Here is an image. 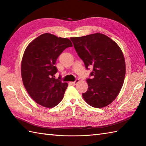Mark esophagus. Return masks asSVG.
Returning a JSON list of instances; mask_svg holds the SVG:
<instances>
[{"label":"esophagus","instance_id":"obj_1","mask_svg":"<svg viewBox=\"0 0 146 146\" xmlns=\"http://www.w3.org/2000/svg\"><path fill=\"white\" fill-rule=\"evenodd\" d=\"M79 82V79H76L75 82H71V83L72 85H76V83H78Z\"/></svg>","mask_w":146,"mask_h":146}]
</instances>
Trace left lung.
Instances as JSON below:
<instances>
[{"mask_svg":"<svg viewBox=\"0 0 146 146\" xmlns=\"http://www.w3.org/2000/svg\"><path fill=\"white\" fill-rule=\"evenodd\" d=\"M85 68H93L86 79L88 90L82 96L90 106H107L119 95L124 82L125 63L122 51L112 39L101 33L71 38Z\"/></svg>","mask_w":146,"mask_h":146,"instance_id":"8db88e82","label":"left lung"}]
</instances>
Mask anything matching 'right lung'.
Segmentation results:
<instances>
[{"label":"right lung","instance_id":"obj_1","mask_svg":"<svg viewBox=\"0 0 146 146\" xmlns=\"http://www.w3.org/2000/svg\"><path fill=\"white\" fill-rule=\"evenodd\" d=\"M73 44L68 38L44 33L27 46L21 63V76L24 87L37 104L47 108L62 100L67 83L61 76L54 78L58 70L56 61L61 52Z\"/></svg>","mask_w":146,"mask_h":146}]
</instances>
